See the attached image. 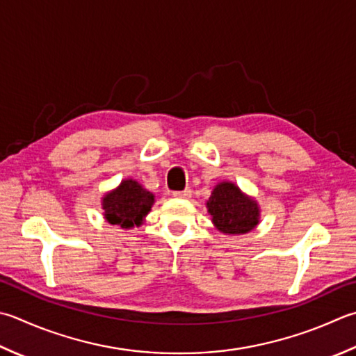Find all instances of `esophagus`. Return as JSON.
I'll return each mask as SVG.
<instances>
[{
	"label": "esophagus",
	"mask_w": 356,
	"mask_h": 356,
	"mask_svg": "<svg viewBox=\"0 0 356 356\" xmlns=\"http://www.w3.org/2000/svg\"><path fill=\"white\" fill-rule=\"evenodd\" d=\"M174 197H177V199H190L191 197V190H184V191H176L172 194Z\"/></svg>",
	"instance_id": "obj_1"
}]
</instances>
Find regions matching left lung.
<instances>
[{
  "label": "left lung",
  "instance_id": "obj_1",
  "mask_svg": "<svg viewBox=\"0 0 356 356\" xmlns=\"http://www.w3.org/2000/svg\"><path fill=\"white\" fill-rule=\"evenodd\" d=\"M205 205L214 228L224 234H247L261 222V207L257 200L229 180L219 182L213 188Z\"/></svg>",
  "mask_w": 356,
  "mask_h": 356
}]
</instances>
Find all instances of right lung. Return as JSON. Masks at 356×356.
<instances>
[{"instance_id": "add662e5", "label": "right lung", "mask_w": 356, "mask_h": 356, "mask_svg": "<svg viewBox=\"0 0 356 356\" xmlns=\"http://www.w3.org/2000/svg\"><path fill=\"white\" fill-rule=\"evenodd\" d=\"M154 202V194L143 188L136 179H123L114 190L103 194V218L108 224L123 229L140 227Z\"/></svg>"}]
</instances>
